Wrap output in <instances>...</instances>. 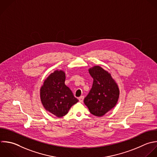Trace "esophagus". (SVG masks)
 <instances>
[{
  "instance_id": "esophagus-1",
  "label": "esophagus",
  "mask_w": 157,
  "mask_h": 157,
  "mask_svg": "<svg viewBox=\"0 0 157 157\" xmlns=\"http://www.w3.org/2000/svg\"><path fill=\"white\" fill-rule=\"evenodd\" d=\"M83 99H84V96H82L79 97V98H78L79 102H83Z\"/></svg>"
}]
</instances>
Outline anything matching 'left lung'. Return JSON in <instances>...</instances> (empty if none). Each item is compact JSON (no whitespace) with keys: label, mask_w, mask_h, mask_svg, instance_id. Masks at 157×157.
<instances>
[{"label":"left lung","mask_w":157,"mask_h":157,"mask_svg":"<svg viewBox=\"0 0 157 157\" xmlns=\"http://www.w3.org/2000/svg\"><path fill=\"white\" fill-rule=\"evenodd\" d=\"M88 71L93 83L90 93L84 99V103L91 114L102 117L117 104L119 88L111 74L101 66H94Z\"/></svg>","instance_id":"obj_1"}]
</instances>
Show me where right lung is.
<instances>
[{
	"label": "right lung",
	"instance_id": "obj_1",
	"mask_svg": "<svg viewBox=\"0 0 157 157\" xmlns=\"http://www.w3.org/2000/svg\"><path fill=\"white\" fill-rule=\"evenodd\" d=\"M66 74L63 70L51 73L40 89V97L44 109L57 117L66 115L78 100L65 85Z\"/></svg>",
	"mask_w": 157,
	"mask_h": 157
}]
</instances>
